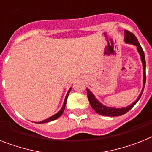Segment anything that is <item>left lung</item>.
<instances>
[{
	"mask_svg": "<svg viewBox=\"0 0 152 152\" xmlns=\"http://www.w3.org/2000/svg\"><path fill=\"white\" fill-rule=\"evenodd\" d=\"M124 42L126 43H129V44L134 45L137 46V52H139V54L141 56V62H142V65H143V89H142V91H141V94L139 95L138 98L137 100L134 102L133 104H131L128 107H126L124 108H114V107H107V106H104L96 100V98L94 96V95L91 93L89 89L86 88V91H87V96L88 100L90 102V105H91L92 108L95 110L96 112L100 115L103 116H110V117H116V116H121L123 115L124 113H127V111H129L131 108L133 107L136 104L137 101L139 100V99L141 98V95H142V93H143L144 88H145V81H146V74H145V53H144V51L141 48V46L139 44L138 41H137V38L134 35L133 33L130 32L127 30L124 31Z\"/></svg>",
	"mask_w": 152,
	"mask_h": 152,
	"instance_id": "8db88e82",
	"label": "left lung"
}]
</instances>
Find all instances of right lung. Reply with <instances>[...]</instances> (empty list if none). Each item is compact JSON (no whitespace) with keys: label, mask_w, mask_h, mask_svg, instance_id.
<instances>
[{"label":"right lung","mask_w":152,"mask_h":152,"mask_svg":"<svg viewBox=\"0 0 152 152\" xmlns=\"http://www.w3.org/2000/svg\"><path fill=\"white\" fill-rule=\"evenodd\" d=\"M70 90H71V88H70L69 90L68 93H67V94H66V98H65V100H64V103H63V105H62V108H61L60 110H59V111H58V113H56V114H55V115L52 116V117H49V118H48V119L44 120V121H42L39 122V123H38V124H43V123H46V122L52 121H54V120H56V119H57V118H58V117H60L61 115H62V113H63V111H64L65 107H66V100H67V97H68L69 94Z\"/></svg>","instance_id":"right-lung-1"}]
</instances>
